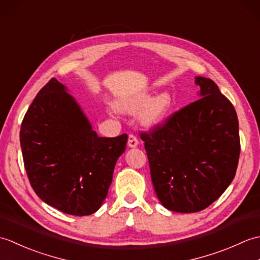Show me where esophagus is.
I'll list each match as a JSON object with an SVG mask.
<instances>
[{
	"label": "esophagus",
	"mask_w": 260,
	"mask_h": 260,
	"mask_svg": "<svg viewBox=\"0 0 260 260\" xmlns=\"http://www.w3.org/2000/svg\"><path fill=\"white\" fill-rule=\"evenodd\" d=\"M127 144H128L129 147H136L137 145H139V140H137V137L134 134H129Z\"/></svg>",
	"instance_id": "obj_1"
}]
</instances>
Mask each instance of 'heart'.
Listing matches in <instances>:
<instances>
[{"instance_id":"obj_1","label":"heart","mask_w":260,"mask_h":260,"mask_svg":"<svg viewBox=\"0 0 260 260\" xmlns=\"http://www.w3.org/2000/svg\"><path fill=\"white\" fill-rule=\"evenodd\" d=\"M171 105H172V101H171V97L167 92L159 93V95L152 99L151 93L141 92L120 103L118 105V108L128 113H135L144 107L141 114L143 124L154 126L161 123L167 117Z\"/></svg>"}]
</instances>
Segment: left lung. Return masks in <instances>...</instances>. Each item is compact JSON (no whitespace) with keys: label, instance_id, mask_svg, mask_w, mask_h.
Segmentation results:
<instances>
[{"label":"left lung","instance_id":"left-lung-1","mask_svg":"<svg viewBox=\"0 0 260 260\" xmlns=\"http://www.w3.org/2000/svg\"><path fill=\"white\" fill-rule=\"evenodd\" d=\"M196 84L201 98L140 132L158 200L182 213L217 200L233 182L240 155L234 105L211 79L197 77Z\"/></svg>","mask_w":260,"mask_h":260}]
</instances>
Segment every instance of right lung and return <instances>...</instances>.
<instances>
[{
    "instance_id": "obj_1",
    "label": "right lung",
    "mask_w": 260,
    "mask_h": 260,
    "mask_svg": "<svg viewBox=\"0 0 260 260\" xmlns=\"http://www.w3.org/2000/svg\"><path fill=\"white\" fill-rule=\"evenodd\" d=\"M20 143L37 196L59 211L82 217L106 199L127 134L99 137L66 87L52 78L25 113Z\"/></svg>"
}]
</instances>
